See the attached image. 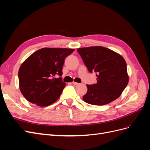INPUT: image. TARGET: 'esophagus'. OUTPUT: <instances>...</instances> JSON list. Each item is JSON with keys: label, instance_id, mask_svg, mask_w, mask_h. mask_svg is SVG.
<instances>
[{"label": "esophagus", "instance_id": "34e87169", "mask_svg": "<svg viewBox=\"0 0 150 150\" xmlns=\"http://www.w3.org/2000/svg\"><path fill=\"white\" fill-rule=\"evenodd\" d=\"M72 84H74V85H76V86H77V85H79V84H80L79 83H76V82H72Z\"/></svg>", "mask_w": 150, "mask_h": 150}]
</instances>
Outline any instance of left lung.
I'll list each match as a JSON object with an SVG mask.
<instances>
[{
	"mask_svg": "<svg viewBox=\"0 0 150 150\" xmlns=\"http://www.w3.org/2000/svg\"><path fill=\"white\" fill-rule=\"evenodd\" d=\"M78 53L90 72H96L97 83L86 85L88 91L83 100L102 106L118 98L128 83L126 62L111 49L101 47L78 49Z\"/></svg>",
	"mask_w": 150,
	"mask_h": 150,
	"instance_id": "left-lung-1",
	"label": "left lung"
}]
</instances>
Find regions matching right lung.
I'll return each instance as SVG.
<instances>
[{
  "instance_id": "right-lung-1",
  "label": "right lung",
  "mask_w": 150,
  "mask_h": 150,
  "mask_svg": "<svg viewBox=\"0 0 150 150\" xmlns=\"http://www.w3.org/2000/svg\"><path fill=\"white\" fill-rule=\"evenodd\" d=\"M72 49L42 48L34 52L19 70L21 92L31 103L39 106L51 105L59 98L66 83L56 75L62 74V66Z\"/></svg>"
}]
</instances>
